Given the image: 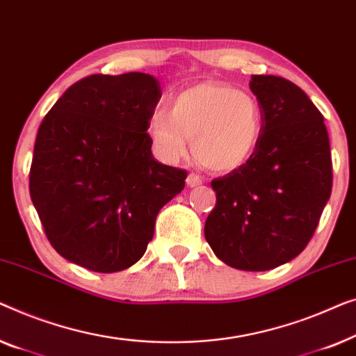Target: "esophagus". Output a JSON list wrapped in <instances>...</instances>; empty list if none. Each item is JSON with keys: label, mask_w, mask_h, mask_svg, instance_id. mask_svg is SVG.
<instances>
[{"label": "esophagus", "mask_w": 356, "mask_h": 356, "mask_svg": "<svg viewBox=\"0 0 356 356\" xmlns=\"http://www.w3.org/2000/svg\"><path fill=\"white\" fill-rule=\"evenodd\" d=\"M203 184V177L198 176V174L190 172L187 176V185L188 187H198V185Z\"/></svg>", "instance_id": "esophagus-1"}]
</instances>
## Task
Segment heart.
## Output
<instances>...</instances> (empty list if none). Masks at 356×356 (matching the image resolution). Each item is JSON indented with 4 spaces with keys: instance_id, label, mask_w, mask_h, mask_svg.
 Returning <instances> with one entry per match:
<instances>
[{
    "instance_id": "1",
    "label": "heart",
    "mask_w": 356,
    "mask_h": 356,
    "mask_svg": "<svg viewBox=\"0 0 356 356\" xmlns=\"http://www.w3.org/2000/svg\"><path fill=\"white\" fill-rule=\"evenodd\" d=\"M263 135L257 99L227 83L188 87L148 119V138L163 161L177 163L192 140L195 158L216 172H232L253 158Z\"/></svg>"
}]
</instances>
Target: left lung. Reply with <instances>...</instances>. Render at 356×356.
Masks as SVG:
<instances>
[{
    "label": "left lung",
    "instance_id": "left-lung-1",
    "mask_svg": "<svg viewBox=\"0 0 356 356\" xmlns=\"http://www.w3.org/2000/svg\"><path fill=\"white\" fill-rule=\"evenodd\" d=\"M263 116L253 158L214 179L216 207L204 237L216 257L242 271H268L298 257L312 240L332 190L324 118L287 79L252 76Z\"/></svg>",
    "mask_w": 356,
    "mask_h": 356
}]
</instances>
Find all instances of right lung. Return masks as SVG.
Returning a JSON list of instances; mask_svg holds the SVG:
<instances>
[{"label":"right lung","mask_w":356,"mask_h":356,"mask_svg":"<svg viewBox=\"0 0 356 356\" xmlns=\"http://www.w3.org/2000/svg\"><path fill=\"white\" fill-rule=\"evenodd\" d=\"M161 98L149 74L85 77L44 116L30 198L53 248L95 273L127 269L147 252L164 204L187 171L152 154L148 119Z\"/></svg>","instance_id":"right-lung-1"}]
</instances>
